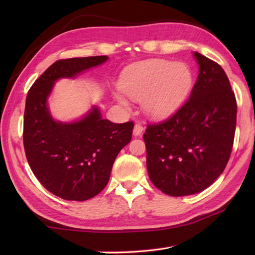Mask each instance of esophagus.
<instances>
[{"label": "esophagus", "mask_w": 255, "mask_h": 255, "mask_svg": "<svg viewBox=\"0 0 255 255\" xmlns=\"http://www.w3.org/2000/svg\"><path fill=\"white\" fill-rule=\"evenodd\" d=\"M143 131V126L141 124H136L134 125V127H133V130H132V132H133V136H140V134H141V132Z\"/></svg>", "instance_id": "1"}]
</instances>
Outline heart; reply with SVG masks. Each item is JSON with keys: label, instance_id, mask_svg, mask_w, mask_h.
I'll return each instance as SVG.
<instances>
[{"label": "heart", "instance_id": "obj_1", "mask_svg": "<svg viewBox=\"0 0 255 255\" xmlns=\"http://www.w3.org/2000/svg\"><path fill=\"white\" fill-rule=\"evenodd\" d=\"M191 70L183 62L151 59L128 67L121 80V89L134 100H143L144 111L151 116H169L180 106L191 88ZM123 106L127 101L117 96Z\"/></svg>", "mask_w": 255, "mask_h": 255}]
</instances>
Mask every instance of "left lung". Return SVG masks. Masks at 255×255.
<instances>
[{
  "instance_id": "left-lung-1",
  "label": "left lung",
  "mask_w": 255,
  "mask_h": 255,
  "mask_svg": "<svg viewBox=\"0 0 255 255\" xmlns=\"http://www.w3.org/2000/svg\"><path fill=\"white\" fill-rule=\"evenodd\" d=\"M188 100L164 122L148 124L143 140L151 182L170 196L202 192L224 172L234 145L237 101L224 69L198 52Z\"/></svg>"
}]
</instances>
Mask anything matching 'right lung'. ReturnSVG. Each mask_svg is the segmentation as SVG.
Instances as JSON below:
<instances>
[{
	"label": "right lung",
	"instance_id": "add662e5",
	"mask_svg": "<svg viewBox=\"0 0 255 255\" xmlns=\"http://www.w3.org/2000/svg\"><path fill=\"white\" fill-rule=\"evenodd\" d=\"M107 56L61 59L31 85L26 97L23 141L26 159L42 186L66 200L96 196L107 185L117 154L132 137L133 122L114 124L94 107L79 122H55L47 107L53 83L74 78Z\"/></svg>",
	"mask_w": 255,
	"mask_h": 255
}]
</instances>
